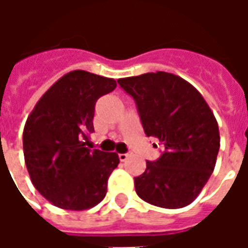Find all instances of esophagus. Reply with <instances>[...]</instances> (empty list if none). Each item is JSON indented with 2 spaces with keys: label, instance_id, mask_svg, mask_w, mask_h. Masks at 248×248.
Here are the masks:
<instances>
[{
  "label": "esophagus",
  "instance_id": "esophagus-1",
  "mask_svg": "<svg viewBox=\"0 0 248 248\" xmlns=\"http://www.w3.org/2000/svg\"><path fill=\"white\" fill-rule=\"evenodd\" d=\"M130 155H131L130 153H124V154H118L119 161H121V162H124V161H126V159H127V158H129Z\"/></svg>",
  "mask_w": 248,
  "mask_h": 248
}]
</instances>
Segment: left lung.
<instances>
[{"label": "left lung", "mask_w": 248, "mask_h": 248, "mask_svg": "<svg viewBox=\"0 0 248 248\" xmlns=\"http://www.w3.org/2000/svg\"><path fill=\"white\" fill-rule=\"evenodd\" d=\"M134 99L146 137L163 147L156 161L134 178L145 202L163 208L185 207L198 197L217 162L220 140L217 119L201 93L165 71L118 79Z\"/></svg>", "instance_id": "1"}]
</instances>
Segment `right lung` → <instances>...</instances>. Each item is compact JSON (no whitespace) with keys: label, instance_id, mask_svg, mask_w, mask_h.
I'll use <instances>...</instances> for the list:
<instances>
[{"label":"right lung","instance_id":"1","mask_svg":"<svg viewBox=\"0 0 248 248\" xmlns=\"http://www.w3.org/2000/svg\"><path fill=\"white\" fill-rule=\"evenodd\" d=\"M115 87L111 78L70 71L42 95L26 121L22 142L30 179L57 207L86 210L106 195L119 158L87 149L85 140L94 131L98 98Z\"/></svg>","mask_w":248,"mask_h":248}]
</instances>
